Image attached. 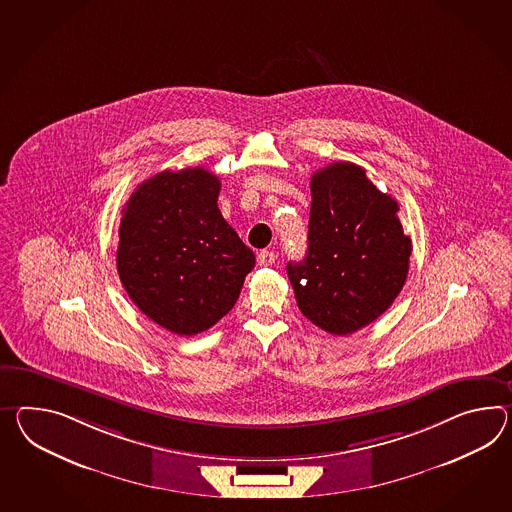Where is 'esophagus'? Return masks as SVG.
<instances>
[{"label":"esophagus","instance_id":"esophagus-1","mask_svg":"<svg viewBox=\"0 0 512 512\" xmlns=\"http://www.w3.org/2000/svg\"><path fill=\"white\" fill-rule=\"evenodd\" d=\"M275 259H277V255H275L274 251L262 250L257 253V262L261 266H272Z\"/></svg>","mask_w":512,"mask_h":512}]
</instances>
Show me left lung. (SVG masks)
Segmentation results:
<instances>
[{
    "label": "left lung",
    "mask_w": 512,
    "mask_h": 512,
    "mask_svg": "<svg viewBox=\"0 0 512 512\" xmlns=\"http://www.w3.org/2000/svg\"><path fill=\"white\" fill-rule=\"evenodd\" d=\"M309 248L287 274L305 318L331 335L372 324L405 285L411 238L398 201L353 163H333L311 177Z\"/></svg>",
    "instance_id": "left-lung-1"
}]
</instances>
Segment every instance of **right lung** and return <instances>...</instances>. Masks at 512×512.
I'll return each instance as SVG.
<instances>
[{"mask_svg":"<svg viewBox=\"0 0 512 512\" xmlns=\"http://www.w3.org/2000/svg\"><path fill=\"white\" fill-rule=\"evenodd\" d=\"M218 194L220 179L196 166L153 175L125 203L120 281L140 311L179 337L224 318L255 266L218 209Z\"/></svg>","mask_w":512,"mask_h":512,"instance_id":"add662e5","label":"right lung"}]
</instances>
